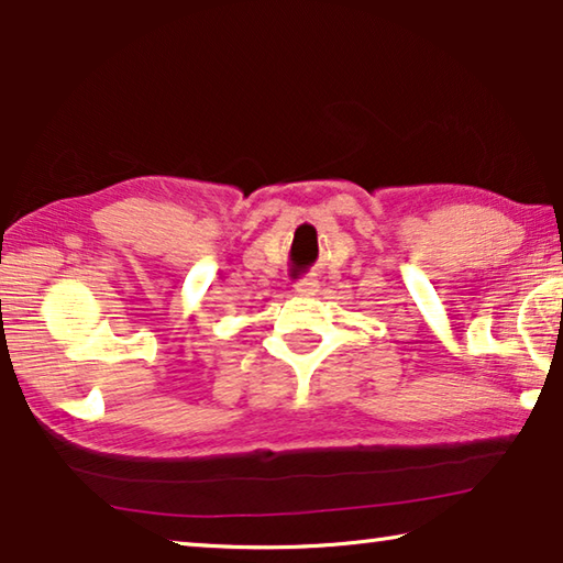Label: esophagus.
I'll use <instances>...</instances> for the list:
<instances>
[{
    "label": "esophagus",
    "instance_id": "esophagus-1",
    "mask_svg": "<svg viewBox=\"0 0 563 563\" xmlns=\"http://www.w3.org/2000/svg\"><path fill=\"white\" fill-rule=\"evenodd\" d=\"M318 288V280L312 278V275H302V278L295 283V290H298L300 295H312Z\"/></svg>",
    "mask_w": 563,
    "mask_h": 563
}]
</instances>
